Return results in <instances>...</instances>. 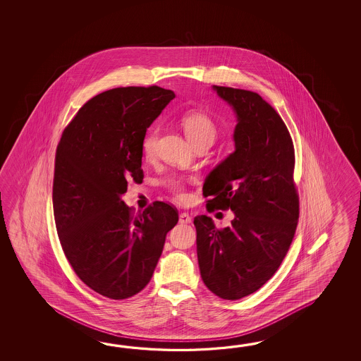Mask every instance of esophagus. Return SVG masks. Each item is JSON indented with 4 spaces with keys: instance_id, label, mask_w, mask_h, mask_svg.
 <instances>
[{
    "instance_id": "34e87169",
    "label": "esophagus",
    "mask_w": 361,
    "mask_h": 361,
    "mask_svg": "<svg viewBox=\"0 0 361 361\" xmlns=\"http://www.w3.org/2000/svg\"><path fill=\"white\" fill-rule=\"evenodd\" d=\"M192 222L191 215L188 213H180L179 214V223H183V224H188Z\"/></svg>"
}]
</instances>
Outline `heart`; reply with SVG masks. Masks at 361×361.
<instances>
[{"label": "heart", "instance_id": "obj_1", "mask_svg": "<svg viewBox=\"0 0 361 361\" xmlns=\"http://www.w3.org/2000/svg\"><path fill=\"white\" fill-rule=\"evenodd\" d=\"M180 125L183 128L185 137L191 142L192 146H196L201 142H207L212 145L216 137V125H215L214 120L202 111L185 112L180 118ZM157 135H159V129L152 128L151 130L147 131V134L143 138L142 149H143V154L147 159H151L154 154ZM166 184L171 191L176 192L180 199H183L184 184L182 180H179L177 178H171L166 182Z\"/></svg>", "mask_w": 361, "mask_h": 361}]
</instances>
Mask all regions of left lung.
Listing matches in <instances>:
<instances>
[{
  "mask_svg": "<svg viewBox=\"0 0 361 361\" xmlns=\"http://www.w3.org/2000/svg\"><path fill=\"white\" fill-rule=\"evenodd\" d=\"M238 117L235 151L209 173L202 187L215 209L235 218L219 230L197 215V259L204 284L235 300L266 284L289 250L300 200L293 180L294 147L284 121L257 92L213 86Z\"/></svg>",
  "mask_w": 361,
  "mask_h": 361,
  "instance_id": "1",
  "label": "left lung"
}]
</instances>
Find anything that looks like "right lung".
I'll list each match as a JSON object with an SVG mask.
<instances>
[{
    "label": "right lung",
    "instance_id": "right-lung-1",
    "mask_svg": "<svg viewBox=\"0 0 361 361\" xmlns=\"http://www.w3.org/2000/svg\"><path fill=\"white\" fill-rule=\"evenodd\" d=\"M176 94L159 86L116 87L86 102L61 134L53 207L63 252L94 292L126 300L146 286L177 209L156 201L134 215L123 200L142 182V142Z\"/></svg>",
    "mask_w": 361,
    "mask_h": 361
}]
</instances>
